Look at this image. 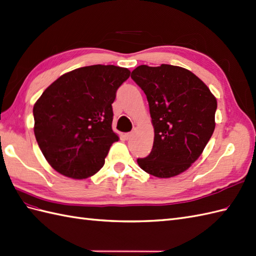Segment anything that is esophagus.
<instances>
[{"label": "esophagus", "instance_id": "1", "mask_svg": "<svg viewBox=\"0 0 256 256\" xmlns=\"http://www.w3.org/2000/svg\"><path fill=\"white\" fill-rule=\"evenodd\" d=\"M132 132H127V134H124V139H126V140H129L130 138H132Z\"/></svg>", "mask_w": 256, "mask_h": 256}]
</instances>
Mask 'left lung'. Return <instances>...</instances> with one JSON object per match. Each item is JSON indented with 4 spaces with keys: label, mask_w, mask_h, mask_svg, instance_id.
Returning <instances> with one entry per match:
<instances>
[{
    "label": "left lung",
    "mask_w": 256,
    "mask_h": 256,
    "mask_svg": "<svg viewBox=\"0 0 256 256\" xmlns=\"http://www.w3.org/2000/svg\"><path fill=\"white\" fill-rule=\"evenodd\" d=\"M146 93L154 128L152 151L136 162L158 178L186 172L200 158L215 129L216 98L186 68L141 65L132 72Z\"/></svg>",
    "instance_id": "1"
}]
</instances>
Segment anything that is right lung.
<instances>
[{
	"mask_svg": "<svg viewBox=\"0 0 256 256\" xmlns=\"http://www.w3.org/2000/svg\"><path fill=\"white\" fill-rule=\"evenodd\" d=\"M130 76L114 65L80 67L56 79L34 106V136L54 170L86 179L104 165L118 141L112 129L116 91Z\"/></svg>",
	"mask_w": 256,
	"mask_h": 256,
	"instance_id": "add662e5",
	"label": "right lung"
}]
</instances>
